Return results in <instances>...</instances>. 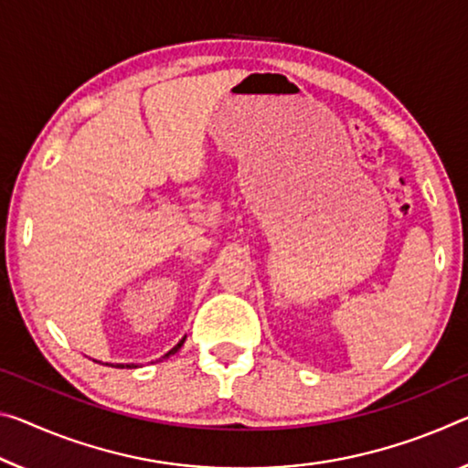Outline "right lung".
Returning <instances> with one entry per match:
<instances>
[{"mask_svg":"<svg viewBox=\"0 0 468 468\" xmlns=\"http://www.w3.org/2000/svg\"><path fill=\"white\" fill-rule=\"evenodd\" d=\"M183 344H185V337L179 341V344H176V346L173 347V350H170V352H166L165 356H162V358H168V356H173V354L179 352ZM116 367H118V368H137V365H116Z\"/></svg>","mask_w":468,"mask_h":468,"instance_id":"obj_1","label":"right lung"}]
</instances>
